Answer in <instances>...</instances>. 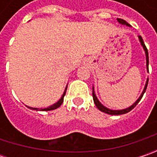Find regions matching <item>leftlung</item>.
Returning <instances> with one entry per match:
<instances>
[{
	"label": "left lung",
	"instance_id": "obj_1",
	"mask_svg": "<svg viewBox=\"0 0 157 157\" xmlns=\"http://www.w3.org/2000/svg\"><path fill=\"white\" fill-rule=\"evenodd\" d=\"M117 21L118 22H119L120 24H121V25H126V26H128V27H131L129 23H128V22L125 21V20L117 18ZM138 38H139V41H140V43H141V45L142 46V48H143V50H144V52H145V56H146V67H147V71H148V50H147L146 46H145V44H144V42H143V40H142V36H138ZM148 78H147V81H146V83H145V86H144V88H143V91H142V94H141V96L137 99V100H136V102H135V103H134L132 105H130L129 107L125 108V109H121V110H112V109L107 108V107L105 106L104 105H102V104L100 102V100H98V98H97L96 94H95L94 87V86H93V98H94V103H95V105L98 107V109H99V110H100L101 112H103V113H107V114H111V115H121V114L127 113H128V112L131 111V110H132V109H133V108H134V107H135V106L139 103V101L142 100V96H143L144 93L146 92V89H147V86H148Z\"/></svg>",
	"mask_w": 157,
	"mask_h": 157
}]
</instances>
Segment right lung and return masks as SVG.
I'll return each instance as SVG.
<instances>
[{
	"instance_id": "1",
	"label": "right lung",
	"mask_w": 157,
	"mask_h": 157,
	"mask_svg": "<svg viewBox=\"0 0 157 157\" xmlns=\"http://www.w3.org/2000/svg\"><path fill=\"white\" fill-rule=\"evenodd\" d=\"M66 89H67V86H66V87L64 89V92H63V95L61 96V98L59 99V100L56 102L55 104H53V105H50V106H48V107H46V108H36V107H30V106H28L29 108H30V109H32V110H36V111H52V110H55V109H57L58 108L60 105H62V103H63V97H64V95H65V93H66Z\"/></svg>"
}]
</instances>
